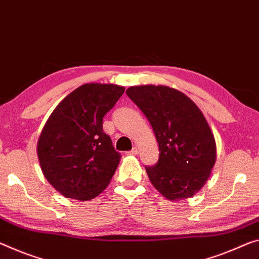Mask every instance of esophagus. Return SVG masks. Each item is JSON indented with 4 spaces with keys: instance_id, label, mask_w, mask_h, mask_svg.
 <instances>
[{
    "instance_id": "1",
    "label": "esophagus",
    "mask_w": 259,
    "mask_h": 259,
    "mask_svg": "<svg viewBox=\"0 0 259 259\" xmlns=\"http://www.w3.org/2000/svg\"><path fill=\"white\" fill-rule=\"evenodd\" d=\"M138 153H139V149L137 148V147H134L132 150H130V152H127L126 154L127 155H138Z\"/></svg>"
}]
</instances>
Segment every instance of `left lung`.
Masks as SVG:
<instances>
[{"label":"left lung","mask_w":259,"mask_h":259,"mask_svg":"<svg viewBox=\"0 0 259 259\" xmlns=\"http://www.w3.org/2000/svg\"><path fill=\"white\" fill-rule=\"evenodd\" d=\"M126 94L149 120L160 148L156 164L146 166L150 183L171 201L193 197L217 161L215 139L201 110L165 85L130 87Z\"/></svg>","instance_id":"left-lung-1"}]
</instances>
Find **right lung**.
I'll use <instances>...</instances> for the list:
<instances>
[{
  "label": "right lung",
  "instance_id": "right-lung-1",
  "mask_svg": "<svg viewBox=\"0 0 259 259\" xmlns=\"http://www.w3.org/2000/svg\"><path fill=\"white\" fill-rule=\"evenodd\" d=\"M124 87L85 83L55 107L37 143L44 176L63 197L85 201L106 189L120 162L103 118Z\"/></svg>",
  "mask_w": 259,
  "mask_h": 259
}]
</instances>
